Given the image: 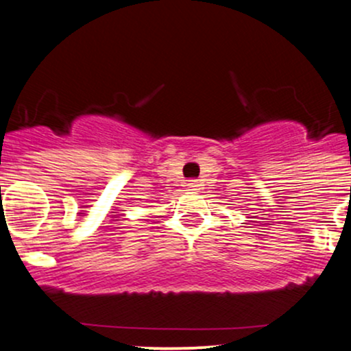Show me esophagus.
Wrapping results in <instances>:
<instances>
[{
    "mask_svg": "<svg viewBox=\"0 0 351 351\" xmlns=\"http://www.w3.org/2000/svg\"><path fill=\"white\" fill-rule=\"evenodd\" d=\"M186 186H188L189 191H198L201 184H199V181H198V180H188Z\"/></svg>",
    "mask_w": 351,
    "mask_h": 351,
    "instance_id": "obj_1",
    "label": "esophagus"
}]
</instances>
